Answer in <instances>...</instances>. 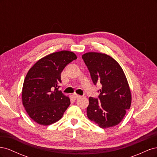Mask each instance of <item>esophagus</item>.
Listing matches in <instances>:
<instances>
[{"label": "esophagus", "instance_id": "34e87169", "mask_svg": "<svg viewBox=\"0 0 157 157\" xmlns=\"http://www.w3.org/2000/svg\"><path fill=\"white\" fill-rule=\"evenodd\" d=\"M73 98H75V99H77V98H80V97H81L80 96V95H78V94H74L73 95Z\"/></svg>", "mask_w": 157, "mask_h": 157}]
</instances>
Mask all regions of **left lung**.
Segmentation results:
<instances>
[{
    "instance_id": "left-lung-1",
    "label": "left lung",
    "mask_w": 157,
    "mask_h": 157,
    "mask_svg": "<svg viewBox=\"0 0 157 157\" xmlns=\"http://www.w3.org/2000/svg\"><path fill=\"white\" fill-rule=\"evenodd\" d=\"M82 58L93 83H100L98 98H89L87 116L99 127L119 124L131 105V92L124 71L116 60L105 54L88 52Z\"/></svg>"
}]
</instances>
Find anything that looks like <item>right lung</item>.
<instances>
[{
    "label": "right lung",
    "instance_id": "obj_1",
    "mask_svg": "<svg viewBox=\"0 0 157 157\" xmlns=\"http://www.w3.org/2000/svg\"><path fill=\"white\" fill-rule=\"evenodd\" d=\"M77 58L72 52H54L39 59L28 71L23 85V105L38 124H53L69 106L70 99L58 90L59 84L65 66Z\"/></svg>",
    "mask_w": 157,
    "mask_h": 157
}]
</instances>
